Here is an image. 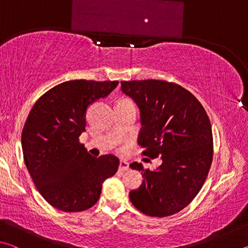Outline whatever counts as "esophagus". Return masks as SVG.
<instances>
[{
    "label": "esophagus",
    "mask_w": 248,
    "mask_h": 248,
    "mask_svg": "<svg viewBox=\"0 0 248 248\" xmlns=\"http://www.w3.org/2000/svg\"><path fill=\"white\" fill-rule=\"evenodd\" d=\"M119 170H123V171L128 170H129V163L124 161V159H121V161L119 162Z\"/></svg>",
    "instance_id": "esophagus-1"
}]
</instances>
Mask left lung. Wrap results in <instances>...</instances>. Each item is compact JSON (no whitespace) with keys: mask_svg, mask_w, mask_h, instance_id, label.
<instances>
[{"mask_svg":"<svg viewBox=\"0 0 248 248\" xmlns=\"http://www.w3.org/2000/svg\"><path fill=\"white\" fill-rule=\"evenodd\" d=\"M121 91L137 104L141 130L138 143L143 155L161 156L156 170L134 162L143 182L129 192L132 204L150 217H169L189 204L202 187L212 162L209 117L190 92L159 79L123 81Z\"/></svg>","mask_w":248,"mask_h":248,"instance_id":"obj_1","label":"left lung"}]
</instances>
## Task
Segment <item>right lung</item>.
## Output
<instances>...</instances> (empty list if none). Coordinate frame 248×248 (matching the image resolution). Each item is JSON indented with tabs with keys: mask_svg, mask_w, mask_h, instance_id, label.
Returning <instances> with one entry per match:
<instances>
[{
	"mask_svg": "<svg viewBox=\"0 0 248 248\" xmlns=\"http://www.w3.org/2000/svg\"><path fill=\"white\" fill-rule=\"evenodd\" d=\"M118 83H61L41 96L29 112L22 133L24 161L36 188L53 208L79 212L93 207L105 179L118 170L115 155L94 157L78 142L85 131L87 108Z\"/></svg>",
	"mask_w": 248,
	"mask_h": 248,
	"instance_id": "add662e5",
	"label": "right lung"
}]
</instances>
